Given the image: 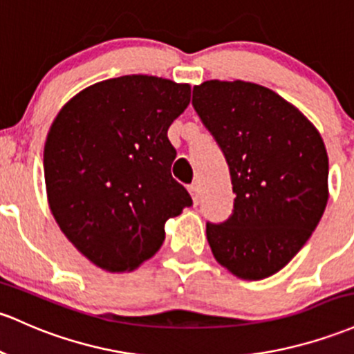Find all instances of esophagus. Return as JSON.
Here are the masks:
<instances>
[{"mask_svg":"<svg viewBox=\"0 0 354 354\" xmlns=\"http://www.w3.org/2000/svg\"><path fill=\"white\" fill-rule=\"evenodd\" d=\"M188 192H189V195H192V198H193V203L195 205H198L200 203V188H198V185H189L188 186Z\"/></svg>","mask_w":354,"mask_h":354,"instance_id":"1","label":"esophagus"}]
</instances>
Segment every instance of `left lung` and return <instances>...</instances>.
<instances>
[{"instance_id": "left-lung-1", "label": "left lung", "mask_w": 354, "mask_h": 354, "mask_svg": "<svg viewBox=\"0 0 354 354\" xmlns=\"http://www.w3.org/2000/svg\"><path fill=\"white\" fill-rule=\"evenodd\" d=\"M193 107L230 169L235 200L207 223L216 262L247 281L274 275L316 230L328 203V153L299 109L262 85L208 80Z\"/></svg>"}]
</instances>
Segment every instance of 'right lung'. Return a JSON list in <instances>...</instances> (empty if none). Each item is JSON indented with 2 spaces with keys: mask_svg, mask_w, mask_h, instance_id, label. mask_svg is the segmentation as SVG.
<instances>
[{
  "mask_svg": "<svg viewBox=\"0 0 354 354\" xmlns=\"http://www.w3.org/2000/svg\"><path fill=\"white\" fill-rule=\"evenodd\" d=\"M192 87L124 75L84 88L50 127L44 151L48 205L72 245L109 272L133 270L165 242V223L192 196L171 176L173 120Z\"/></svg>",
  "mask_w": 354,
  "mask_h": 354,
  "instance_id": "1",
  "label": "right lung"
}]
</instances>
